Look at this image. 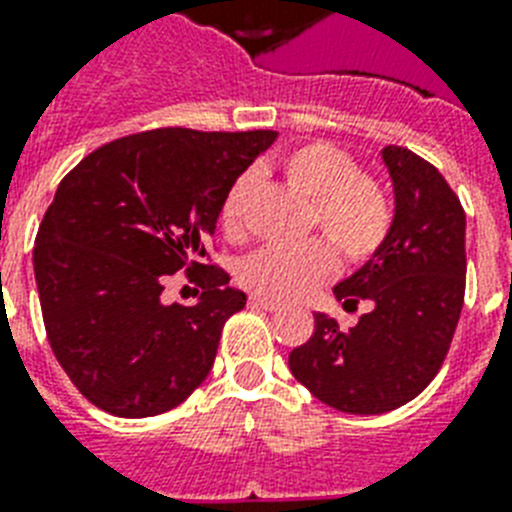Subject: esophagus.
Segmentation results:
<instances>
[{
    "mask_svg": "<svg viewBox=\"0 0 512 512\" xmlns=\"http://www.w3.org/2000/svg\"><path fill=\"white\" fill-rule=\"evenodd\" d=\"M255 307H263V310H268V313H276V310H284V305L281 302H276V299L270 297H260V294H255V297L249 299Z\"/></svg>",
    "mask_w": 512,
    "mask_h": 512,
    "instance_id": "1",
    "label": "esophagus"
}]
</instances>
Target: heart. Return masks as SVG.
I'll list each match as a JSON object with an SVG mask.
<instances>
[{
	"label": "heart",
	"mask_w": 512,
	"mask_h": 512,
	"mask_svg": "<svg viewBox=\"0 0 512 512\" xmlns=\"http://www.w3.org/2000/svg\"><path fill=\"white\" fill-rule=\"evenodd\" d=\"M286 181L313 199V223L350 260H365L384 242L392 207L384 189L344 149L313 141L281 157ZM252 176L236 178L220 205V223L231 239L244 234V205ZM336 270V255L323 239L297 247H263L242 263V284L252 292L276 299H299L323 284Z\"/></svg>",
	"instance_id": "b5f03b06"
}]
</instances>
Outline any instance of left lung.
I'll list each match as a JSON object with an SVG mask.
<instances>
[{"mask_svg":"<svg viewBox=\"0 0 512 512\" xmlns=\"http://www.w3.org/2000/svg\"><path fill=\"white\" fill-rule=\"evenodd\" d=\"M394 215L384 242L334 286L344 307L371 310L339 328L315 313L313 336L289 355L307 392L352 415L389 413L431 384L450 350L465 294V213L434 165L410 149L384 147Z\"/></svg>","mask_w":512,"mask_h":512,"instance_id":"1","label":"left lung"}]
</instances>
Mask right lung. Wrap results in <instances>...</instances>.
Listing matches in <instances>:
<instances>
[{"label": "right lung", "instance_id": "obj_1", "mask_svg": "<svg viewBox=\"0 0 512 512\" xmlns=\"http://www.w3.org/2000/svg\"><path fill=\"white\" fill-rule=\"evenodd\" d=\"M276 136L144 131L83 157L57 186L33 247L41 315L62 371L105 413L160 415L207 378L247 294L199 257L231 184ZM178 269L203 286L189 308L161 302Z\"/></svg>", "mask_w": 512, "mask_h": 512}]
</instances>
